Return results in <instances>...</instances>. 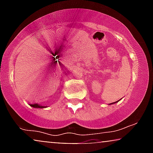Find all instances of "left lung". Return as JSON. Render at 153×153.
I'll use <instances>...</instances> for the list:
<instances>
[{
    "instance_id": "1",
    "label": "left lung",
    "mask_w": 153,
    "mask_h": 153,
    "mask_svg": "<svg viewBox=\"0 0 153 153\" xmlns=\"http://www.w3.org/2000/svg\"><path fill=\"white\" fill-rule=\"evenodd\" d=\"M117 101H115V102H114V103H110V104H113V103H117Z\"/></svg>"
}]
</instances>
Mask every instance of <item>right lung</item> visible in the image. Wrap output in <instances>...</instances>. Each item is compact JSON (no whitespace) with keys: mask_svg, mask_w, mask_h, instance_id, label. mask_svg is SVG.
<instances>
[{"mask_svg":"<svg viewBox=\"0 0 153 153\" xmlns=\"http://www.w3.org/2000/svg\"><path fill=\"white\" fill-rule=\"evenodd\" d=\"M30 106L34 107V108H43L46 107L45 106H41V105L39 104H36V103H34V104H30Z\"/></svg>","mask_w":153,"mask_h":153,"instance_id":"right-lung-1","label":"right lung"}]
</instances>
